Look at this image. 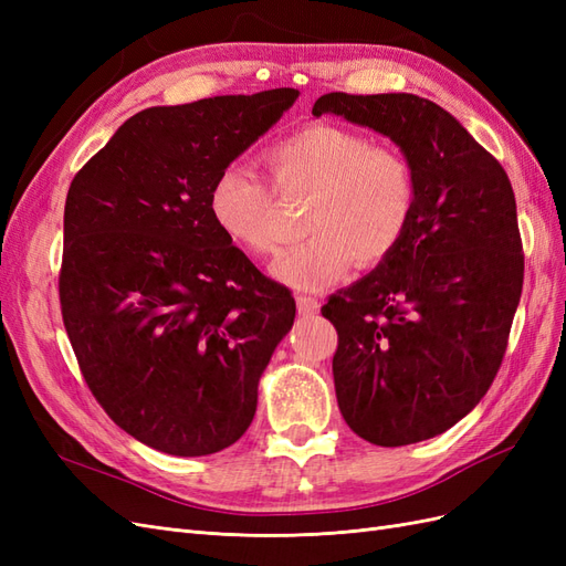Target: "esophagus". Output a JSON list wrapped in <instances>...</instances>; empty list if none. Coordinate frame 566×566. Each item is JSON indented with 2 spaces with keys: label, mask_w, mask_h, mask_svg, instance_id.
Returning <instances> with one entry per match:
<instances>
[{
  "label": "esophagus",
  "mask_w": 566,
  "mask_h": 566,
  "mask_svg": "<svg viewBox=\"0 0 566 566\" xmlns=\"http://www.w3.org/2000/svg\"><path fill=\"white\" fill-rule=\"evenodd\" d=\"M318 310H321V302L316 297H312V295H297V312L302 316H312Z\"/></svg>",
  "instance_id": "obj_1"
}]
</instances>
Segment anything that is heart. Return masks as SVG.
Returning <instances> with one entry per match:
<instances>
[{"label":"heart","instance_id":"b5f03b06","mask_svg":"<svg viewBox=\"0 0 566 566\" xmlns=\"http://www.w3.org/2000/svg\"><path fill=\"white\" fill-rule=\"evenodd\" d=\"M266 165L283 196L310 193L304 241L271 266L281 283L321 290L389 256L416 214V175L399 150L375 146L366 134L337 125H306L266 150ZM208 210L233 245L264 256L283 241V217L271 188L241 165L217 175Z\"/></svg>","mask_w":566,"mask_h":566}]
</instances>
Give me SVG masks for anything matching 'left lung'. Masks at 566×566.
<instances>
[{"instance_id": "left-lung-1", "label": "left lung", "mask_w": 566, "mask_h": 566, "mask_svg": "<svg viewBox=\"0 0 566 566\" xmlns=\"http://www.w3.org/2000/svg\"><path fill=\"white\" fill-rule=\"evenodd\" d=\"M333 113L399 146L416 175L401 243L321 314L337 331L339 413L375 447H408L465 418L501 368L522 297L517 205L501 163L416 94H323Z\"/></svg>"}]
</instances>
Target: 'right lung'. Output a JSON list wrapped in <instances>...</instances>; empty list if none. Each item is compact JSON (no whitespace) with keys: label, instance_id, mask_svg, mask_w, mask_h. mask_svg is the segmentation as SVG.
Returning <instances> with one entry per match:
<instances>
[{"label":"right lung","instance_id":"right-lung-1","mask_svg":"<svg viewBox=\"0 0 566 566\" xmlns=\"http://www.w3.org/2000/svg\"><path fill=\"white\" fill-rule=\"evenodd\" d=\"M297 90L212 96L132 115L65 198L59 295L80 370L146 447L210 455L245 434L295 300L208 210L221 169Z\"/></svg>","mask_w":566,"mask_h":566}]
</instances>
